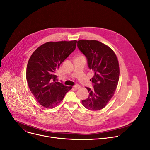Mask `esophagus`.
Here are the masks:
<instances>
[{
	"mask_svg": "<svg viewBox=\"0 0 150 150\" xmlns=\"http://www.w3.org/2000/svg\"><path fill=\"white\" fill-rule=\"evenodd\" d=\"M74 88L75 89H79L80 88V86L79 85H76L74 86Z\"/></svg>",
	"mask_w": 150,
	"mask_h": 150,
	"instance_id": "1",
	"label": "esophagus"
}]
</instances>
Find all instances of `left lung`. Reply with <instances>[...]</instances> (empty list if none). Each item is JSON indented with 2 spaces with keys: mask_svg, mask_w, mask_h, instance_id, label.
<instances>
[{
  "mask_svg": "<svg viewBox=\"0 0 150 150\" xmlns=\"http://www.w3.org/2000/svg\"><path fill=\"white\" fill-rule=\"evenodd\" d=\"M77 47L86 57L89 68L94 72L91 79L94 89L86 88L89 97L82 103L91 110L102 109L113 96L118 83V58L112 49L98 41L80 40Z\"/></svg>",
  "mask_w": 150,
  "mask_h": 150,
  "instance_id": "8db88e82",
  "label": "left lung"
}]
</instances>
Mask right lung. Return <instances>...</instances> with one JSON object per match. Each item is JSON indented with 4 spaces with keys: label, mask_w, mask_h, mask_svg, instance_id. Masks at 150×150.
Masks as SVG:
<instances>
[{
    "label": "right lung",
    "mask_w": 150,
    "mask_h": 150,
    "mask_svg": "<svg viewBox=\"0 0 150 150\" xmlns=\"http://www.w3.org/2000/svg\"><path fill=\"white\" fill-rule=\"evenodd\" d=\"M76 40L45 42L38 47L29 59L26 79L31 93L45 108H53L72 89L56 81V71L76 47Z\"/></svg>",
    "instance_id": "1"
}]
</instances>
